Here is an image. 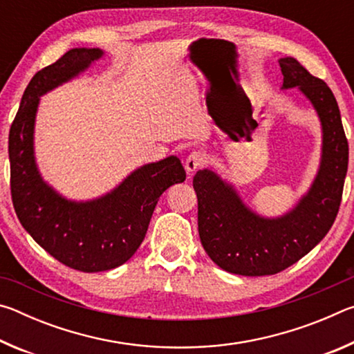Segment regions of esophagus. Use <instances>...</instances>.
<instances>
[{
    "instance_id": "obj_1",
    "label": "esophagus",
    "mask_w": 354,
    "mask_h": 354,
    "mask_svg": "<svg viewBox=\"0 0 354 354\" xmlns=\"http://www.w3.org/2000/svg\"><path fill=\"white\" fill-rule=\"evenodd\" d=\"M203 162H205V156H203L201 151H192L187 158H185V171L192 175V173H195L198 169H201Z\"/></svg>"
}]
</instances>
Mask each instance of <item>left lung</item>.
I'll list each match as a JSON object with an SVG mask.
<instances>
[{
  "label": "left lung",
  "mask_w": 354,
  "mask_h": 354,
  "mask_svg": "<svg viewBox=\"0 0 354 354\" xmlns=\"http://www.w3.org/2000/svg\"><path fill=\"white\" fill-rule=\"evenodd\" d=\"M284 82L314 106L322 123V159L315 179L297 206L267 218L245 205L234 185L205 169L194 176L198 232L207 256L223 270L243 277L274 274L301 259L331 230L348 169V142L331 88L293 57L279 59Z\"/></svg>",
  "instance_id": "1"
}]
</instances>
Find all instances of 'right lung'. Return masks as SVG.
Here are the masks:
<instances>
[{
  "label": "right lung",
  "mask_w": 354,
  "mask_h": 354,
  "mask_svg": "<svg viewBox=\"0 0 354 354\" xmlns=\"http://www.w3.org/2000/svg\"><path fill=\"white\" fill-rule=\"evenodd\" d=\"M100 48H73L34 75L9 131L10 194L17 217L41 248L80 272H104L127 262L145 239L159 196L183 183L176 156L142 165L100 198L71 201L46 184L35 164L34 127L40 97L98 61Z\"/></svg>",
  "instance_id": "1"
}]
</instances>
